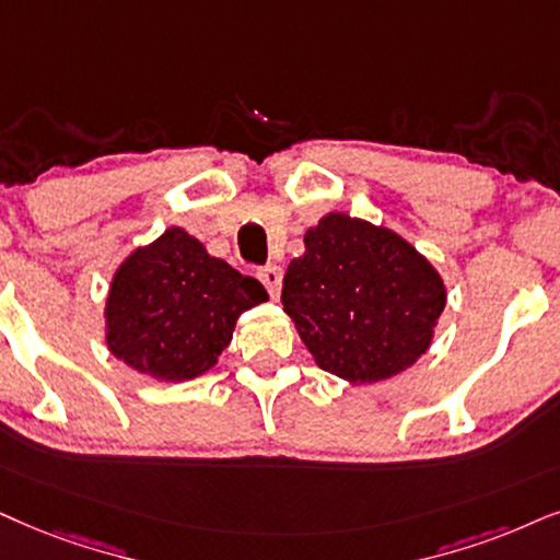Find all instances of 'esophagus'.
Wrapping results in <instances>:
<instances>
[{"instance_id":"1","label":"esophagus","mask_w":560,"mask_h":560,"mask_svg":"<svg viewBox=\"0 0 560 560\" xmlns=\"http://www.w3.org/2000/svg\"><path fill=\"white\" fill-rule=\"evenodd\" d=\"M258 279L264 281V287L271 294V300H279L281 294V268L279 266H266L258 271Z\"/></svg>"}]
</instances>
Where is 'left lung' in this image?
<instances>
[{
    "label": "left lung",
    "mask_w": 560,
    "mask_h": 560,
    "mask_svg": "<svg viewBox=\"0 0 560 560\" xmlns=\"http://www.w3.org/2000/svg\"><path fill=\"white\" fill-rule=\"evenodd\" d=\"M447 302L442 276L398 232L330 211L304 232L281 304L320 370L353 385L419 362Z\"/></svg>",
    "instance_id": "obj_1"
}]
</instances>
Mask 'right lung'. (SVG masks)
Instances as JSON below:
<instances>
[{
	"mask_svg": "<svg viewBox=\"0 0 560 560\" xmlns=\"http://www.w3.org/2000/svg\"><path fill=\"white\" fill-rule=\"evenodd\" d=\"M266 300L260 281L209 256L186 230L170 228L113 273L105 343L154 380H194L228 349L237 317Z\"/></svg>",
	"mask_w": 560,
	"mask_h": 560,
	"instance_id": "1",
	"label": "right lung"
}]
</instances>
